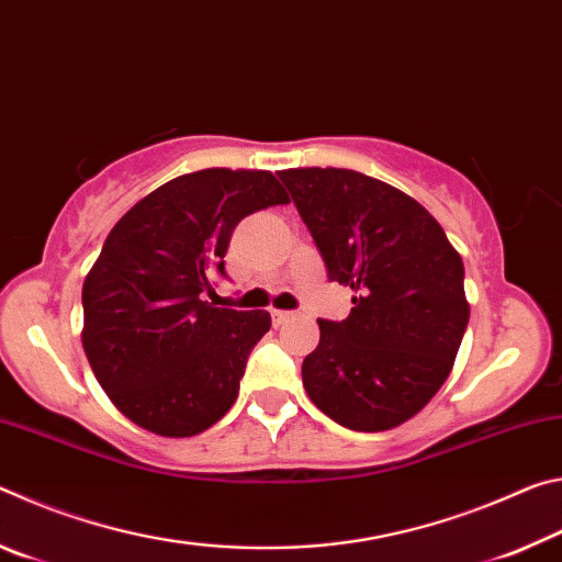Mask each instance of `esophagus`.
Instances as JSON below:
<instances>
[{"label":"esophagus","instance_id":"esophagus-1","mask_svg":"<svg viewBox=\"0 0 562 562\" xmlns=\"http://www.w3.org/2000/svg\"><path fill=\"white\" fill-rule=\"evenodd\" d=\"M294 315L288 310H272V322L274 325H284V322H290Z\"/></svg>","mask_w":562,"mask_h":562}]
</instances>
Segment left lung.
<instances>
[{"instance_id": "1", "label": "left lung", "mask_w": 562, "mask_h": 562, "mask_svg": "<svg viewBox=\"0 0 562 562\" xmlns=\"http://www.w3.org/2000/svg\"><path fill=\"white\" fill-rule=\"evenodd\" d=\"M278 176L327 278L355 290L347 319H317L304 392L345 429H394L451 374L469 325L461 255L424 205L382 180L347 168Z\"/></svg>"}]
</instances>
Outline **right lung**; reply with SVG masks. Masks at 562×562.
I'll list each match as a JSON object with an SVG mask.
<instances>
[{"label": "right lung", "instance_id": "obj_1", "mask_svg": "<svg viewBox=\"0 0 562 562\" xmlns=\"http://www.w3.org/2000/svg\"><path fill=\"white\" fill-rule=\"evenodd\" d=\"M290 203L270 170L205 168L168 180L113 225L83 280V351L113 406L140 429L183 439L231 412L265 310L213 307L245 215Z\"/></svg>", "mask_w": 562, "mask_h": 562}]
</instances>
